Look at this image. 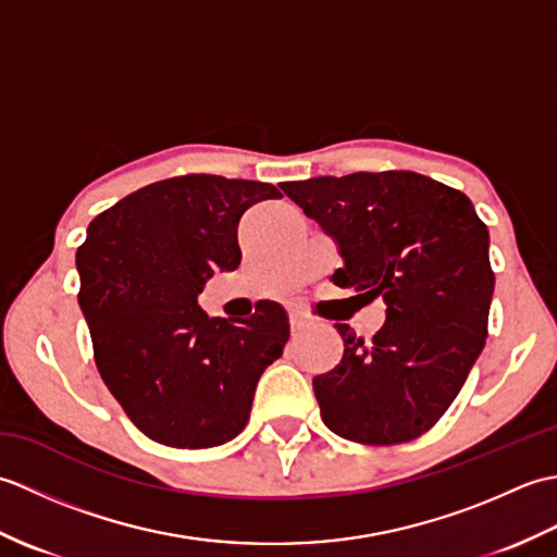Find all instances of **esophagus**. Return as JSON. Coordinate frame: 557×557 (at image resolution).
Here are the masks:
<instances>
[{
    "mask_svg": "<svg viewBox=\"0 0 557 557\" xmlns=\"http://www.w3.org/2000/svg\"><path fill=\"white\" fill-rule=\"evenodd\" d=\"M289 323H292V333H299V330H304V327H309V315L306 313H301V311H292L289 313Z\"/></svg>",
    "mask_w": 557,
    "mask_h": 557,
    "instance_id": "esophagus-1",
    "label": "esophagus"
}]
</instances>
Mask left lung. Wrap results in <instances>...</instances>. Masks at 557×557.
Here are the masks:
<instances>
[{"mask_svg": "<svg viewBox=\"0 0 557 557\" xmlns=\"http://www.w3.org/2000/svg\"><path fill=\"white\" fill-rule=\"evenodd\" d=\"M282 191L339 244L335 285L387 306L369 345L335 325L345 354L313 377L325 425L363 445L431 431L488 337V227L457 188L405 170L315 176Z\"/></svg>", "mask_w": 557, "mask_h": 557, "instance_id": "obj_1", "label": "left lung"}]
</instances>
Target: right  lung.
I'll list each match as a JSON object with an SVG mask.
<instances>
[{"instance_id": "1", "label": "right lung", "mask_w": 557, "mask_h": 557, "mask_svg": "<svg viewBox=\"0 0 557 557\" xmlns=\"http://www.w3.org/2000/svg\"><path fill=\"white\" fill-rule=\"evenodd\" d=\"M272 184L184 174L148 184L88 224L76 251L78 304L98 371L150 441L203 449L232 441L258 377L282 357L289 318L258 301L239 321L198 306L212 270L242 263L236 230Z\"/></svg>"}]
</instances>
